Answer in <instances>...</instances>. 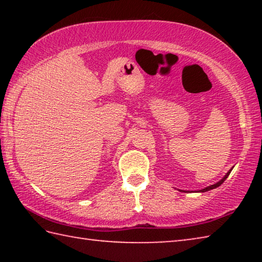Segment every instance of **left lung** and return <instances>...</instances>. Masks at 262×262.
Segmentation results:
<instances>
[{"mask_svg": "<svg viewBox=\"0 0 262 262\" xmlns=\"http://www.w3.org/2000/svg\"><path fill=\"white\" fill-rule=\"evenodd\" d=\"M231 170H232V168H231ZM231 170H230L229 172H228V173L227 174H225L224 177H223V178H222L220 181H219V183H216V184H214V185H210V186H208V187H206V188H203V189H201V190H199V192H201V193H203V192H207V190H210V189H214V188H216V187H219V186H221L222 184H223L224 183V181H225V179H227L228 178V177H229V174H230V172H231ZM180 192H184V190H180Z\"/></svg>", "mask_w": 262, "mask_h": 262, "instance_id": "1", "label": "left lung"}]
</instances>
